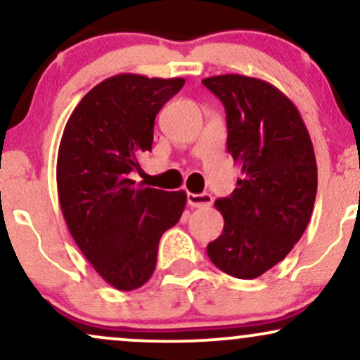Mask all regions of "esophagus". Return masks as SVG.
Wrapping results in <instances>:
<instances>
[{
    "label": "esophagus",
    "instance_id": "34e87169",
    "mask_svg": "<svg viewBox=\"0 0 360 360\" xmlns=\"http://www.w3.org/2000/svg\"><path fill=\"white\" fill-rule=\"evenodd\" d=\"M188 205L191 208H208L213 203V198L212 194L208 193H200V194H194V193H188Z\"/></svg>",
    "mask_w": 360,
    "mask_h": 360
}]
</instances>
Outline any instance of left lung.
<instances>
[{
    "instance_id": "obj_1",
    "label": "left lung",
    "mask_w": 360,
    "mask_h": 360,
    "mask_svg": "<svg viewBox=\"0 0 360 360\" xmlns=\"http://www.w3.org/2000/svg\"><path fill=\"white\" fill-rule=\"evenodd\" d=\"M226 111V148L243 177L214 201L223 232L206 247L218 269L259 278L291 252L307 230L316 198V160L300 111L262 79L223 74L201 81Z\"/></svg>"
}]
</instances>
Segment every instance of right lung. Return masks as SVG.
Wrapping results in <instances>:
<instances>
[{
	"mask_svg": "<svg viewBox=\"0 0 360 360\" xmlns=\"http://www.w3.org/2000/svg\"><path fill=\"white\" fill-rule=\"evenodd\" d=\"M183 77H108L72 111L57 155V193L74 242L94 271L120 291L150 279L159 240L179 221L184 191L146 188L130 179L152 148L157 113Z\"/></svg>",
	"mask_w": 360,
	"mask_h": 360,
	"instance_id": "obj_1",
	"label": "right lung"
}]
</instances>
